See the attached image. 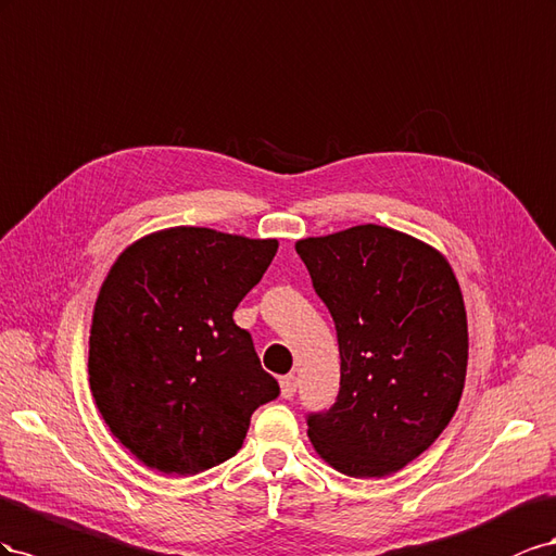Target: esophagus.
Returning <instances> with one entry per match:
<instances>
[{
	"instance_id": "obj_1",
	"label": "esophagus",
	"mask_w": 556,
	"mask_h": 556,
	"mask_svg": "<svg viewBox=\"0 0 556 556\" xmlns=\"http://www.w3.org/2000/svg\"><path fill=\"white\" fill-rule=\"evenodd\" d=\"M279 387H281V395H283V399H293V395H295V389H298V379H295V375L281 377V379H279Z\"/></svg>"
}]
</instances>
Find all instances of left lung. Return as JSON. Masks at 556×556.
I'll list each match as a JSON object with an SVG mask.
<instances>
[{
    "instance_id": "8db88e82",
    "label": "left lung",
    "mask_w": 556,
    "mask_h": 556,
    "mask_svg": "<svg viewBox=\"0 0 556 556\" xmlns=\"http://www.w3.org/2000/svg\"><path fill=\"white\" fill-rule=\"evenodd\" d=\"M338 330L340 393L307 417L328 466L384 478L445 431L468 366L464 295L447 258L384 226L295 242Z\"/></svg>"
}]
</instances>
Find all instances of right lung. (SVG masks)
Segmentation results:
<instances>
[{"instance_id": "right-lung-1", "label": "right lung", "mask_w": 556, "mask_h": 556, "mask_svg": "<svg viewBox=\"0 0 556 556\" xmlns=\"http://www.w3.org/2000/svg\"><path fill=\"white\" fill-rule=\"evenodd\" d=\"M277 240L177 226L111 265L90 326L88 375L109 431L141 464L198 475L235 456L279 384L232 312Z\"/></svg>"}]
</instances>
